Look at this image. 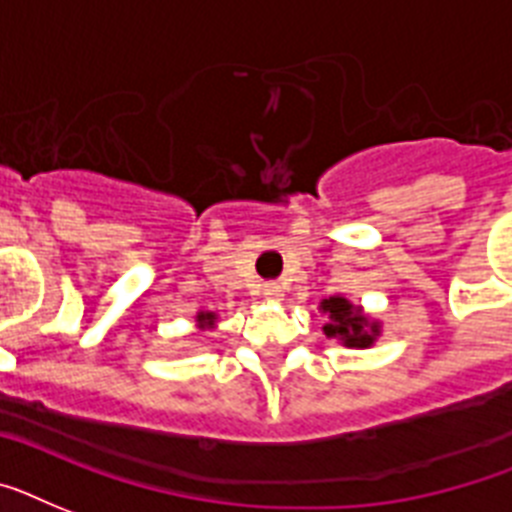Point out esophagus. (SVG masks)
Instances as JSON below:
<instances>
[{"label": "esophagus", "mask_w": 512, "mask_h": 512, "mask_svg": "<svg viewBox=\"0 0 512 512\" xmlns=\"http://www.w3.org/2000/svg\"><path fill=\"white\" fill-rule=\"evenodd\" d=\"M263 294H265V299H273V302H276V299H281L284 289L270 281V284H263Z\"/></svg>", "instance_id": "1"}]
</instances>
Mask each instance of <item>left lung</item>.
<instances>
[{"mask_svg":"<svg viewBox=\"0 0 512 512\" xmlns=\"http://www.w3.org/2000/svg\"><path fill=\"white\" fill-rule=\"evenodd\" d=\"M321 310L328 315V323L323 326V334L328 339L342 342L344 347H357L365 350L376 342V336L381 334L378 321H371L368 315H363L360 307H355L350 299L344 297H328L321 302Z\"/></svg>","mask_w":512,"mask_h":512,"instance_id":"1","label":"left lung"}]
</instances>
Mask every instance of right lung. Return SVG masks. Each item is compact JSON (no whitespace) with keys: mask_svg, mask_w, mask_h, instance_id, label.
Segmentation results:
<instances>
[{"mask_svg":"<svg viewBox=\"0 0 512 512\" xmlns=\"http://www.w3.org/2000/svg\"><path fill=\"white\" fill-rule=\"evenodd\" d=\"M197 323H199V328L213 326V323H215V313H199L197 315Z\"/></svg>","mask_w":512,"mask_h":512,"instance_id":"obj_1","label":"right lung"}]
</instances>
